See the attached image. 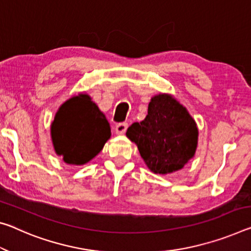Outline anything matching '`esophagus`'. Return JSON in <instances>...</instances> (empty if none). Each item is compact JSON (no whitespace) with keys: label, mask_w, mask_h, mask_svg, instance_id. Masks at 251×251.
<instances>
[{"label":"esophagus","mask_w":251,"mask_h":251,"mask_svg":"<svg viewBox=\"0 0 251 251\" xmlns=\"http://www.w3.org/2000/svg\"><path fill=\"white\" fill-rule=\"evenodd\" d=\"M127 127H128V124H127V123H118L116 127H115V132H116L117 135H123L125 134Z\"/></svg>","instance_id":"1"}]
</instances>
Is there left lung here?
<instances>
[{"label": "left lung", "mask_w": 251, "mask_h": 251, "mask_svg": "<svg viewBox=\"0 0 251 251\" xmlns=\"http://www.w3.org/2000/svg\"><path fill=\"white\" fill-rule=\"evenodd\" d=\"M145 164L155 174H170L194 157L199 129L188 109L170 94L151 98L144 121L127 128Z\"/></svg>", "instance_id": "1"}]
</instances>
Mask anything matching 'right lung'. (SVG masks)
<instances>
[{
	"label": "right lung",
	"mask_w": 251,
	"mask_h": 251,
	"mask_svg": "<svg viewBox=\"0 0 251 251\" xmlns=\"http://www.w3.org/2000/svg\"><path fill=\"white\" fill-rule=\"evenodd\" d=\"M110 135L104 113L85 93L63 102L51 124L54 152L67 164L83 165L93 160Z\"/></svg>",
	"instance_id": "right-lung-1"
}]
</instances>
